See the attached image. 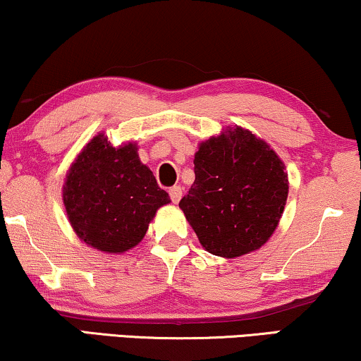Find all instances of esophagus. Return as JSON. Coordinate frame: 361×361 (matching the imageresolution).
<instances>
[{"label":"esophagus","instance_id":"1","mask_svg":"<svg viewBox=\"0 0 361 361\" xmlns=\"http://www.w3.org/2000/svg\"><path fill=\"white\" fill-rule=\"evenodd\" d=\"M169 195H171V200L174 202V204H177V202H179L180 197H182V187H180V185L171 187V189H169Z\"/></svg>","mask_w":361,"mask_h":361}]
</instances>
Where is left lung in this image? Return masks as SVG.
<instances>
[{"instance_id":"obj_1","label":"left lung","mask_w":361,"mask_h":361,"mask_svg":"<svg viewBox=\"0 0 361 361\" xmlns=\"http://www.w3.org/2000/svg\"><path fill=\"white\" fill-rule=\"evenodd\" d=\"M195 180L179 207L215 256L238 258L274 233L288 200L284 162L268 142L243 128H226L200 142Z\"/></svg>"}]
</instances>
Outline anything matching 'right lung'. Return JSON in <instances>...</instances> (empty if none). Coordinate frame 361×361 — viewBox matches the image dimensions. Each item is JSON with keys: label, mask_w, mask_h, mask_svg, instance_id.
Wrapping results in <instances>:
<instances>
[{"label": "right lung", "mask_w": 361, "mask_h": 361, "mask_svg": "<svg viewBox=\"0 0 361 361\" xmlns=\"http://www.w3.org/2000/svg\"><path fill=\"white\" fill-rule=\"evenodd\" d=\"M62 199L73 231L103 253H125L145 238L169 194L142 164L135 142L115 147L103 133L72 162Z\"/></svg>", "instance_id": "1"}]
</instances>
